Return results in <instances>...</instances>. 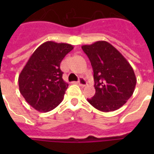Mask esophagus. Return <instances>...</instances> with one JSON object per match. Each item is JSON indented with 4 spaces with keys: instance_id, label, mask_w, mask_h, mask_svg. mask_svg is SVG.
Segmentation results:
<instances>
[{
    "instance_id": "34e87169",
    "label": "esophagus",
    "mask_w": 154,
    "mask_h": 154,
    "mask_svg": "<svg viewBox=\"0 0 154 154\" xmlns=\"http://www.w3.org/2000/svg\"><path fill=\"white\" fill-rule=\"evenodd\" d=\"M78 85H81V86H82V87H85L87 85V82H86V81H85V78H83V77H79Z\"/></svg>"
}]
</instances>
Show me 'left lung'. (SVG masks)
Wrapping results in <instances>:
<instances>
[{
    "label": "left lung",
    "mask_w": 154,
    "mask_h": 154,
    "mask_svg": "<svg viewBox=\"0 0 154 154\" xmlns=\"http://www.w3.org/2000/svg\"><path fill=\"white\" fill-rule=\"evenodd\" d=\"M94 70L96 93L87 101L97 109L111 112L126 103L134 92L137 78L128 60L105 41L82 46Z\"/></svg>",
    "instance_id": "obj_1"
}]
</instances>
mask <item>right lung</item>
Instances as JSON below:
<instances>
[{
    "label": "right lung",
    "mask_w": 154,
    "mask_h": 154,
    "mask_svg": "<svg viewBox=\"0 0 154 154\" xmlns=\"http://www.w3.org/2000/svg\"><path fill=\"white\" fill-rule=\"evenodd\" d=\"M72 45L46 42L37 48L21 70L18 84L25 101L39 112L55 109L64 98L69 84L62 79L60 62Z\"/></svg>",
    "instance_id": "1"
}]
</instances>
